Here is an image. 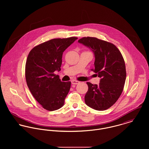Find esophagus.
Wrapping results in <instances>:
<instances>
[{
  "instance_id": "34e87169",
  "label": "esophagus",
  "mask_w": 149,
  "mask_h": 149,
  "mask_svg": "<svg viewBox=\"0 0 149 149\" xmlns=\"http://www.w3.org/2000/svg\"><path fill=\"white\" fill-rule=\"evenodd\" d=\"M71 82H72V84H75V85L78 84L80 83V81H77V80H72Z\"/></svg>"
}]
</instances>
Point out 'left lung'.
I'll return each instance as SVG.
<instances>
[{
    "instance_id": "1",
    "label": "left lung",
    "mask_w": 149,
    "mask_h": 149,
    "mask_svg": "<svg viewBox=\"0 0 149 149\" xmlns=\"http://www.w3.org/2000/svg\"><path fill=\"white\" fill-rule=\"evenodd\" d=\"M78 42L89 47L95 61L92 69L101 78L99 85L87 82L85 104L98 111H104L113 106L121 95L126 78L123 57L117 47L112 43L95 37H83Z\"/></svg>"
}]
</instances>
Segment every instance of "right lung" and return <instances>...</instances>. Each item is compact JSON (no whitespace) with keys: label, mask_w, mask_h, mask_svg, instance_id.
<instances>
[{"label":"right lung","mask_w":149,"mask_h":149,"mask_svg":"<svg viewBox=\"0 0 149 149\" xmlns=\"http://www.w3.org/2000/svg\"><path fill=\"white\" fill-rule=\"evenodd\" d=\"M77 39L55 38L41 43L30 52L25 77L31 94L43 108L54 111L64 106L71 82H63L54 72L61 70L63 52Z\"/></svg>","instance_id":"right-lung-1"}]
</instances>
